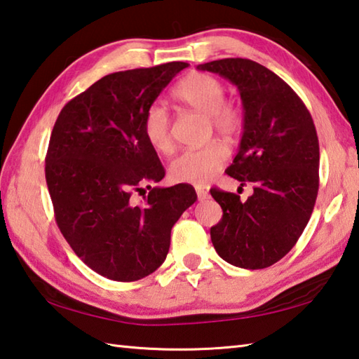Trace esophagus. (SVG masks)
I'll return each mask as SVG.
<instances>
[{"label": "esophagus", "instance_id": "1", "mask_svg": "<svg viewBox=\"0 0 359 359\" xmlns=\"http://www.w3.org/2000/svg\"><path fill=\"white\" fill-rule=\"evenodd\" d=\"M196 193H198V198H199V201H203V199H207L208 198V191L205 188H202V187H196Z\"/></svg>", "mask_w": 359, "mask_h": 359}]
</instances>
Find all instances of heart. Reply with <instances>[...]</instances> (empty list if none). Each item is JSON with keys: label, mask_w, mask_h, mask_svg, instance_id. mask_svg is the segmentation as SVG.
Listing matches in <instances>:
<instances>
[{"label": "heart", "mask_w": 359, "mask_h": 359, "mask_svg": "<svg viewBox=\"0 0 359 359\" xmlns=\"http://www.w3.org/2000/svg\"><path fill=\"white\" fill-rule=\"evenodd\" d=\"M174 97L201 114L207 115L212 128L224 137H235L243 128V114L236 104L226 101V88L216 77L205 73H189L172 91ZM144 137L154 149H171V116L163 104L154 102L146 110ZM229 151L221 142H210L202 147L182 151L170 165L174 182L189 185H207L226 165Z\"/></svg>", "instance_id": "obj_1"}]
</instances>
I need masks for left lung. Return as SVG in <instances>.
<instances>
[{"label": "left lung", "mask_w": 359, "mask_h": 359, "mask_svg": "<svg viewBox=\"0 0 359 359\" xmlns=\"http://www.w3.org/2000/svg\"><path fill=\"white\" fill-rule=\"evenodd\" d=\"M230 81L243 101L240 149L226 172L254 185L241 201L212 189L222 219L210 229L222 259L244 269L269 268L290 252L310 221L319 189V140L310 111L287 83L249 59L198 65ZM240 187V188H241Z\"/></svg>", "instance_id": "8db88e82"}]
</instances>
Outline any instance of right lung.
I'll return each mask as SVG.
<instances>
[{
  "label": "right lung",
  "instance_id": "add662e5",
  "mask_svg": "<svg viewBox=\"0 0 359 359\" xmlns=\"http://www.w3.org/2000/svg\"><path fill=\"white\" fill-rule=\"evenodd\" d=\"M187 67L170 62L104 76L54 124L45 175L55 221L74 254L105 278L135 282L157 271L172 226L198 199L187 184L151 188L165 170L143 130L146 110ZM144 184L151 191L137 206L130 196Z\"/></svg>",
  "mask_w": 359,
  "mask_h": 359
}]
</instances>
